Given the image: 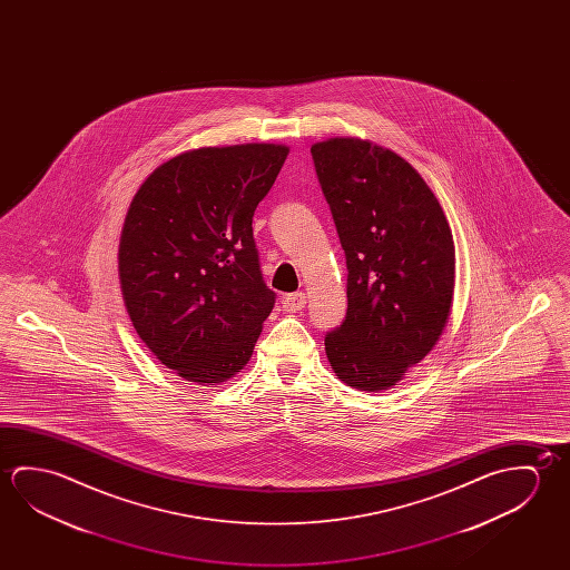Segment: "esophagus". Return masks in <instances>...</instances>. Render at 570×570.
<instances>
[{"mask_svg": "<svg viewBox=\"0 0 570 570\" xmlns=\"http://www.w3.org/2000/svg\"><path fill=\"white\" fill-rule=\"evenodd\" d=\"M304 306H306V294L304 292H294V294H288L282 299L284 312H298Z\"/></svg>", "mask_w": 570, "mask_h": 570, "instance_id": "esophagus-1", "label": "esophagus"}]
</instances>
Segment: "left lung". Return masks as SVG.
<instances>
[{
    "label": "left lung",
    "instance_id": "obj_1",
    "mask_svg": "<svg viewBox=\"0 0 570 570\" xmlns=\"http://www.w3.org/2000/svg\"><path fill=\"white\" fill-rule=\"evenodd\" d=\"M309 153L347 266V312L326 334L327 360L355 390H387L448 324L453 234L425 180L392 150L330 139Z\"/></svg>",
    "mask_w": 570,
    "mask_h": 570
}]
</instances>
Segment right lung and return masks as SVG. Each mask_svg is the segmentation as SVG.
<instances>
[{"mask_svg": "<svg viewBox=\"0 0 570 570\" xmlns=\"http://www.w3.org/2000/svg\"><path fill=\"white\" fill-rule=\"evenodd\" d=\"M288 157L282 145L188 150L153 170L122 226V298L140 340L188 382L248 364L276 294L253 216Z\"/></svg>", "mask_w": 570, "mask_h": 570, "instance_id": "obj_1", "label": "right lung"}]
</instances>
